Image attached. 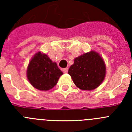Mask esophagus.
Masks as SVG:
<instances>
[{
    "instance_id": "esophagus-1",
    "label": "esophagus",
    "mask_w": 132,
    "mask_h": 132,
    "mask_svg": "<svg viewBox=\"0 0 132 132\" xmlns=\"http://www.w3.org/2000/svg\"><path fill=\"white\" fill-rule=\"evenodd\" d=\"M63 73H67V72H68V68H64L63 69Z\"/></svg>"
}]
</instances>
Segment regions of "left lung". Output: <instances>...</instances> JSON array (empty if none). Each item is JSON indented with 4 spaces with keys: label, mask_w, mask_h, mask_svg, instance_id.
<instances>
[{
    "label": "left lung",
    "mask_w": 132,
    "mask_h": 132,
    "mask_svg": "<svg viewBox=\"0 0 132 132\" xmlns=\"http://www.w3.org/2000/svg\"><path fill=\"white\" fill-rule=\"evenodd\" d=\"M106 69L103 58L91 50L75 58L68 71L73 82L80 90H93L103 82Z\"/></svg>",
    "instance_id": "left-lung-1"
}]
</instances>
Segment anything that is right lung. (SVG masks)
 I'll list each match as a JSON object with an SVG mask.
<instances>
[{
  "label": "right lung",
  "mask_w": 132,
  "mask_h": 132,
  "mask_svg": "<svg viewBox=\"0 0 132 132\" xmlns=\"http://www.w3.org/2000/svg\"><path fill=\"white\" fill-rule=\"evenodd\" d=\"M62 75L57 63L41 52L31 57L27 67L26 75L30 83L35 88L43 91L53 88Z\"/></svg>",
  "instance_id": "obj_1"
}]
</instances>
